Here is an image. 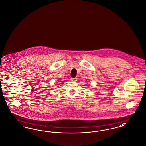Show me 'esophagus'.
<instances>
[{
  "instance_id": "esophagus-1",
  "label": "esophagus",
  "mask_w": 146,
  "mask_h": 146,
  "mask_svg": "<svg viewBox=\"0 0 146 146\" xmlns=\"http://www.w3.org/2000/svg\"><path fill=\"white\" fill-rule=\"evenodd\" d=\"M71 81H72V82H76V78H71Z\"/></svg>"
}]
</instances>
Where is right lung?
<instances>
[{"label":"right lung","instance_id":"1","mask_svg":"<svg viewBox=\"0 0 146 146\" xmlns=\"http://www.w3.org/2000/svg\"><path fill=\"white\" fill-rule=\"evenodd\" d=\"M60 81H59V82H61V80H60Z\"/></svg>","mask_w":146,"mask_h":146}]
</instances>
